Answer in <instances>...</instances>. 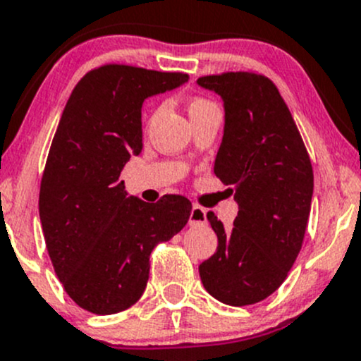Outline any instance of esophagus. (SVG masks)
<instances>
[{"instance_id": "obj_1", "label": "esophagus", "mask_w": 361, "mask_h": 361, "mask_svg": "<svg viewBox=\"0 0 361 361\" xmlns=\"http://www.w3.org/2000/svg\"><path fill=\"white\" fill-rule=\"evenodd\" d=\"M189 224L191 226H202L207 224V210L200 205H192L191 215H189Z\"/></svg>"}]
</instances>
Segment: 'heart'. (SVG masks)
Masks as SVG:
<instances>
[{"mask_svg":"<svg viewBox=\"0 0 361 361\" xmlns=\"http://www.w3.org/2000/svg\"><path fill=\"white\" fill-rule=\"evenodd\" d=\"M207 104L208 102H205V100H203V99H196V100H192L191 106H189V111H195V109H198V107L207 106Z\"/></svg>","mask_w":361,"mask_h":361,"instance_id":"1","label":"heart"}]
</instances>
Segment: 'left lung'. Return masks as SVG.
I'll return each instance as SVG.
<instances>
[{"instance_id": "left-lung-1", "label": "left lung", "mask_w": 361, "mask_h": 361, "mask_svg": "<svg viewBox=\"0 0 361 361\" xmlns=\"http://www.w3.org/2000/svg\"><path fill=\"white\" fill-rule=\"evenodd\" d=\"M196 83L224 102V135L214 173L235 192L231 229L208 212L219 245L200 264L205 290L229 306L261 302L287 278L302 247L313 166L287 104L255 73L203 76Z\"/></svg>"}]
</instances>
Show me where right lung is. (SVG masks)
Masks as SVG:
<instances>
[{
	"instance_id": "1",
	"label": "right lung",
	"mask_w": 361,
	"mask_h": 361,
	"mask_svg": "<svg viewBox=\"0 0 361 361\" xmlns=\"http://www.w3.org/2000/svg\"><path fill=\"white\" fill-rule=\"evenodd\" d=\"M189 80L107 64L74 87L51 140L39 189L47 250L64 290L95 314L128 310L146 290L149 255L191 215V202L128 196L120 173L142 149V104Z\"/></svg>"
}]
</instances>
